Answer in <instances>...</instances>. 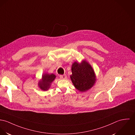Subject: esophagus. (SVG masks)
<instances>
[{
  "label": "esophagus",
  "mask_w": 135,
  "mask_h": 135,
  "mask_svg": "<svg viewBox=\"0 0 135 135\" xmlns=\"http://www.w3.org/2000/svg\"><path fill=\"white\" fill-rule=\"evenodd\" d=\"M60 78L61 79H63V80H65L67 79V75L66 74H64V75H60Z\"/></svg>",
  "instance_id": "esophagus-1"
}]
</instances>
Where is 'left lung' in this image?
<instances>
[{"mask_svg":"<svg viewBox=\"0 0 135 135\" xmlns=\"http://www.w3.org/2000/svg\"><path fill=\"white\" fill-rule=\"evenodd\" d=\"M70 78L75 87L80 91L90 88L95 81V74L91 66L86 61L74 62L71 67Z\"/></svg>","mask_w":135,"mask_h":135,"instance_id":"obj_1","label":"left lung"}]
</instances>
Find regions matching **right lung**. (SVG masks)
Masks as SVG:
<instances>
[{"mask_svg": "<svg viewBox=\"0 0 135 135\" xmlns=\"http://www.w3.org/2000/svg\"><path fill=\"white\" fill-rule=\"evenodd\" d=\"M56 76L54 74H47L42 75V79L38 83L40 88L43 90H47L49 88L51 83L54 81Z\"/></svg>", "mask_w": 135, "mask_h": 135, "instance_id": "1", "label": "right lung"}]
</instances>
